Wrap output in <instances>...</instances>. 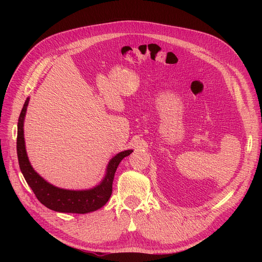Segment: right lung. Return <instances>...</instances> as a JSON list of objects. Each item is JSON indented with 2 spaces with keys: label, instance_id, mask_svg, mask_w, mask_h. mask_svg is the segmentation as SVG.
<instances>
[{
  "label": "right lung",
  "instance_id": "right-lung-1",
  "mask_svg": "<svg viewBox=\"0 0 262 262\" xmlns=\"http://www.w3.org/2000/svg\"><path fill=\"white\" fill-rule=\"evenodd\" d=\"M30 98H27L18 121V136H17V154L21 172L26 183L32 188L38 201L46 207L58 212L68 213H87L95 211L108 202L113 192V182L116 170L119 163L124 157L128 156L133 150H124L117 154L109 161L107 172L102 183L90 190L72 191L64 190L46 182L42 177L38 175L32 168L25 150L23 122Z\"/></svg>",
  "mask_w": 262,
  "mask_h": 262
}]
</instances>
